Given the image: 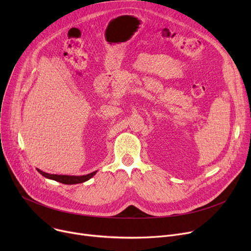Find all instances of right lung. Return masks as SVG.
Segmentation results:
<instances>
[{
    "label": "right lung",
    "instance_id": "right-lung-1",
    "mask_svg": "<svg viewBox=\"0 0 251 251\" xmlns=\"http://www.w3.org/2000/svg\"><path fill=\"white\" fill-rule=\"evenodd\" d=\"M37 172L39 174H42L44 177L48 178V179H50V180H55L57 182H60V183H63V184H78V183H83L87 180H89L90 178L94 177L98 171H95V172L92 173H89L87 175H82V176H70V175H56V174H49V173H46V172H43L42 170L39 169H36Z\"/></svg>",
    "mask_w": 251,
    "mask_h": 251
}]
</instances>
